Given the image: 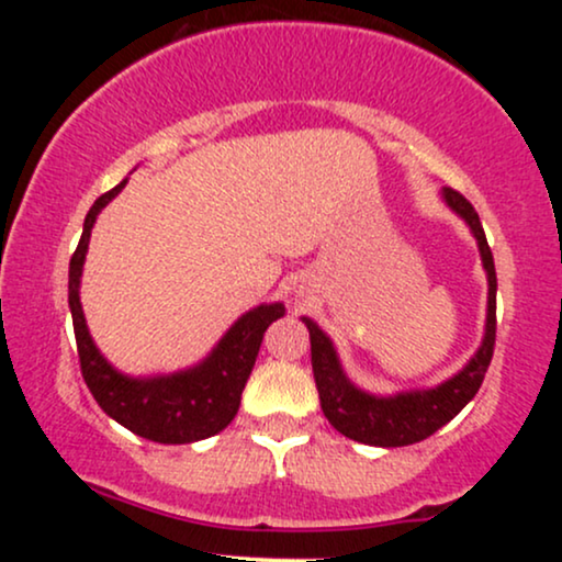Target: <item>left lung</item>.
<instances>
[{
    "mask_svg": "<svg viewBox=\"0 0 562 562\" xmlns=\"http://www.w3.org/2000/svg\"><path fill=\"white\" fill-rule=\"evenodd\" d=\"M443 200L457 211L473 229L475 240L481 248L483 269L488 274V317L483 344L468 367L457 372L447 383L436 385L430 391H412L396 393V396H372V393L359 391L340 370L335 348L325 333L314 325L312 319L303 317L312 338V367L314 383L319 391V404L325 417L335 430H340L346 438H353L359 443L370 447H409V443L423 441L434 436L438 428H443L449 420H454L470 398L475 396L486 375L488 364L494 357L496 340V272L494 256L486 243V232L481 227V218L470 205L465 195L447 187Z\"/></svg>",
    "mask_w": 562,
    "mask_h": 562,
    "instance_id": "1",
    "label": "left lung"
}]
</instances>
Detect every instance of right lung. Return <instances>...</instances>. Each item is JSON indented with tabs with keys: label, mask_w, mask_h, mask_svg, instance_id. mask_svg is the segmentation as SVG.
<instances>
[{
	"label": "right lung",
	"mask_w": 562,
	"mask_h": 562,
	"mask_svg": "<svg viewBox=\"0 0 562 562\" xmlns=\"http://www.w3.org/2000/svg\"><path fill=\"white\" fill-rule=\"evenodd\" d=\"M124 184L126 179L94 200L87 218H83L79 248L70 256L68 306L70 317H74L81 375L102 412L132 434L156 443H192L218 434L235 420L237 409H240L243 389L248 383L250 370H254L256 357H259L263 333L274 319L285 314V306L269 303V306H259L243 314L229 327V333L218 340L211 357L187 372L147 380L126 378L115 372L89 338L79 301V282L94 218L119 195Z\"/></svg>",
	"instance_id": "1"
}]
</instances>
